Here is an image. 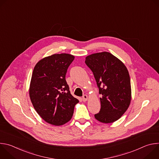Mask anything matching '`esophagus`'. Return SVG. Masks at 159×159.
<instances>
[{"instance_id": "34e87169", "label": "esophagus", "mask_w": 159, "mask_h": 159, "mask_svg": "<svg viewBox=\"0 0 159 159\" xmlns=\"http://www.w3.org/2000/svg\"><path fill=\"white\" fill-rule=\"evenodd\" d=\"M87 99H88V96H87V95H84L83 96V97H82V100H83V101H86L87 100Z\"/></svg>"}]
</instances>
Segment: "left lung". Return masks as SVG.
Segmentation results:
<instances>
[{
  "instance_id": "8db88e82",
  "label": "left lung",
  "mask_w": 159,
  "mask_h": 159,
  "mask_svg": "<svg viewBox=\"0 0 159 159\" xmlns=\"http://www.w3.org/2000/svg\"><path fill=\"white\" fill-rule=\"evenodd\" d=\"M85 63L92 70L102 95L101 109L95 118L104 123L117 121L128 108L131 99L130 78L126 66L106 52L87 56Z\"/></svg>"
}]
</instances>
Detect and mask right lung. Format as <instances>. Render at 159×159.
I'll list each match as a JSON object with an SVG mask.
<instances>
[{"label":"right lung","instance_id":"right-lung-1","mask_svg":"<svg viewBox=\"0 0 159 159\" xmlns=\"http://www.w3.org/2000/svg\"><path fill=\"white\" fill-rule=\"evenodd\" d=\"M74 56L54 54L39 60L33 72L30 97L38 114L45 121L60 126L69 121L79 101L70 94L65 80Z\"/></svg>","mask_w":159,"mask_h":159}]
</instances>
